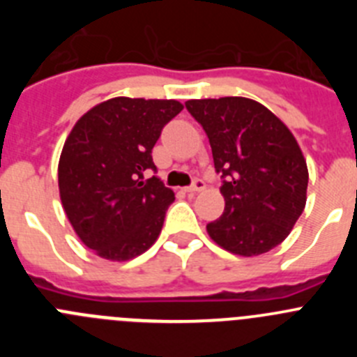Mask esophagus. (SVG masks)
<instances>
[{"label": "esophagus", "mask_w": 357, "mask_h": 357, "mask_svg": "<svg viewBox=\"0 0 357 357\" xmlns=\"http://www.w3.org/2000/svg\"><path fill=\"white\" fill-rule=\"evenodd\" d=\"M206 188V184H204V181H200V178H197V181L193 182V185H189V188H185V193H200L202 189Z\"/></svg>", "instance_id": "1"}]
</instances>
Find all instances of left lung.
Wrapping results in <instances>:
<instances>
[{
    "label": "left lung",
    "instance_id": "1",
    "mask_svg": "<svg viewBox=\"0 0 357 357\" xmlns=\"http://www.w3.org/2000/svg\"><path fill=\"white\" fill-rule=\"evenodd\" d=\"M213 150L225 211L207 234L227 252L261 255L284 241L305 207L307 164L295 135L250 98L189 100Z\"/></svg>",
    "mask_w": 357,
    "mask_h": 357
}]
</instances>
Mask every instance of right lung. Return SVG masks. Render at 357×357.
I'll use <instances>...</instances> for the list:
<instances>
[{
	"label": "right lung",
	"mask_w": 357,
	"mask_h": 357,
	"mask_svg": "<svg viewBox=\"0 0 357 357\" xmlns=\"http://www.w3.org/2000/svg\"><path fill=\"white\" fill-rule=\"evenodd\" d=\"M184 109L176 100L110 98L69 132L59 160V191L85 247L109 261L134 259L157 241L175 195L157 176L151 150Z\"/></svg>",
	"instance_id": "obj_1"
}]
</instances>
